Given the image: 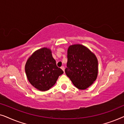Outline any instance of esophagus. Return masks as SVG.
Segmentation results:
<instances>
[{"mask_svg":"<svg viewBox=\"0 0 124 124\" xmlns=\"http://www.w3.org/2000/svg\"><path fill=\"white\" fill-rule=\"evenodd\" d=\"M61 69H62V70H63V71H64V66H62V67H61Z\"/></svg>","mask_w":124,"mask_h":124,"instance_id":"1","label":"esophagus"}]
</instances>
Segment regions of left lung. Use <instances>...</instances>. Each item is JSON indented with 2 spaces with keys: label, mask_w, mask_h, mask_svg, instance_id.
<instances>
[{
  "label": "left lung",
  "mask_w": 124,
  "mask_h": 124,
  "mask_svg": "<svg viewBox=\"0 0 124 124\" xmlns=\"http://www.w3.org/2000/svg\"><path fill=\"white\" fill-rule=\"evenodd\" d=\"M68 62L65 72L74 86L85 90L96 80L98 60L87 47L81 45L70 46L68 49Z\"/></svg>",
  "instance_id": "left-lung-1"
}]
</instances>
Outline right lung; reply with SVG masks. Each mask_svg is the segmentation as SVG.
Instances as JSON below:
<instances>
[{"label": "right lung", "instance_id": "1", "mask_svg": "<svg viewBox=\"0 0 124 124\" xmlns=\"http://www.w3.org/2000/svg\"><path fill=\"white\" fill-rule=\"evenodd\" d=\"M25 72L29 81L39 90L47 91L63 73L57 67L50 49L43 48L34 52L27 61Z\"/></svg>", "mask_w": 124, "mask_h": 124}]
</instances>
